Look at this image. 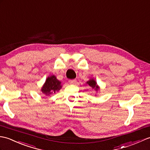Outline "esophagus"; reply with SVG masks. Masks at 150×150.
Returning a JSON list of instances; mask_svg holds the SVG:
<instances>
[{"mask_svg": "<svg viewBox=\"0 0 150 150\" xmlns=\"http://www.w3.org/2000/svg\"><path fill=\"white\" fill-rule=\"evenodd\" d=\"M76 82H77V81H76V79H71V80H69L70 83L72 84V85L76 84Z\"/></svg>", "mask_w": 150, "mask_h": 150, "instance_id": "obj_1", "label": "esophagus"}]
</instances>
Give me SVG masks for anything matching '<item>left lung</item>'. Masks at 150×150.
<instances>
[{
	"instance_id": "left-lung-1",
	"label": "left lung",
	"mask_w": 150,
	"mask_h": 150,
	"mask_svg": "<svg viewBox=\"0 0 150 150\" xmlns=\"http://www.w3.org/2000/svg\"><path fill=\"white\" fill-rule=\"evenodd\" d=\"M86 85H88L90 87H92L93 89H94L96 92H98V91H99V89H100V87L97 84V82H96L94 78H90L89 80L86 82Z\"/></svg>"
}]
</instances>
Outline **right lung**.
<instances>
[{
  "label": "right lung",
  "instance_id": "obj_1",
  "mask_svg": "<svg viewBox=\"0 0 150 150\" xmlns=\"http://www.w3.org/2000/svg\"><path fill=\"white\" fill-rule=\"evenodd\" d=\"M62 82L54 75L48 76L41 88V92L46 96H50L53 93L58 92L62 87Z\"/></svg>",
  "mask_w": 150,
  "mask_h": 150
}]
</instances>
